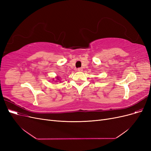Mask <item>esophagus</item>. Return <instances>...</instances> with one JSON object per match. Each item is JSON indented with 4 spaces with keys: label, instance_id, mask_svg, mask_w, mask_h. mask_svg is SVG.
<instances>
[{
    "label": "esophagus",
    "instance_id": "esophagus-1",
    "mask_svg": "<svg viewBox=\"0 0 151 151\" xmlns=\"http://www.w3.org/2000/svg\"><path fill=\"white\" fill-rule=\"evenodd\" d=\"M83 70V69L82 68H77V71H79V72H82Z\"/></svg>",
    "mask_w": 151,
    "mask_h": 151
}]
</instances>
